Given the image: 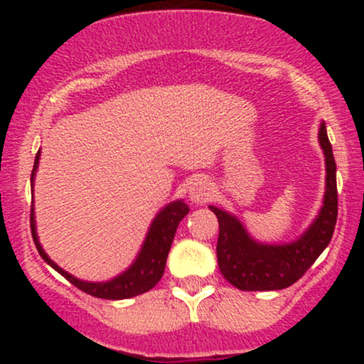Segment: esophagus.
Wrapping results in <instances>:
<instances>
[{
    "label": "esophagus",
    "instance_id": "1",
    "mask_svg": "<svg viewBox=\"0 0 364 364\" xmlns=\"http://www.w3.org/2000/svg\"><path fill=\"white\" fill-rule=\"evenodd\" d=\"M212 196H214V190H212L205 179H196L193 185L190 186V200L193 203L202 205V203L210 202Z\"/></svg>",
    "mask_w": 364,
    "mask_h": 364
}]
</instances>
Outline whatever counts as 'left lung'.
Instances as JSON below:
<instances>
[{
    "label": "left lung",
    "instance_id": "left-lung-1",
    "mask_svg": "<svg viewBox=\"0 0 364 364\" xmlns=\"http://www.w3.org/2000/svg\"><path fill=\"white\" fill-rule=\"evenodd\" d=\"M318 141L325 156L323 205L310 228L287 245H263L246 232L235 215L212 207L219 220L217 262L220 274L241 291L286 289L303 277L327 248L337 223L336 159L327 136L325 123L320 124Z\"/></svg>",
    "mask_w": 364,
    "mask_h": 364
}]
</instances>
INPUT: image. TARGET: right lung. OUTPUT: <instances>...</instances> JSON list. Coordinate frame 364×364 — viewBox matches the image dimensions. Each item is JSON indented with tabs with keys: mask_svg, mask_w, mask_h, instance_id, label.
Listing matches in <instances>:
<instances>
[{
	"mask_svg": "<svg viewBox=\"0 0 364 364\" xmlns=\"http://www.w3.org/2000/svg\"><path fill=\"white\" fill-rule=\"evenodd\" d=\"M39 156L41 150L37 152L34 169H32L31 174L32 186H34V176L37 171V164H39ZM188 212H190V207H188L183 200H176V202L168 203V205L156 215L152 224H150L147 237H145L144 246H141L136 260L133 262L132 265H129V269L124 270L123 274H119L118 277L106 282L80 281V279L73 277L72 274L65 272L61 267H58L56 263L46 255L43 246L39 243V237H37L34 205L31 208V229L32 237H34V243L37 246V252L43 257V260L46 263H49L56 272H60L66 281L72 282L75 287L87 292V294L94 296V298L128 299L133 298V296L144 294V292L150 291L159 281H161L166 269V260H168L171 245H173L174 235H176V229L179 225V220H181Z\"/></svg>",
	"mask_w": 364,
	"mask_h": 364,
	"instance_id": "obj_1",
	"label": "right lung"
}]
</instances>
